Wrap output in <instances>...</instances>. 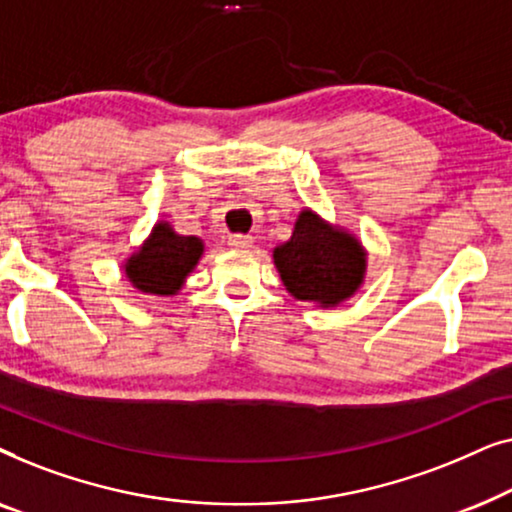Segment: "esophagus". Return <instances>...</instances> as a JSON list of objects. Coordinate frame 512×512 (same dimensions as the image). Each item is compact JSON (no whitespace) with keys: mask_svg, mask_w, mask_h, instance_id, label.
<instances>
[{"mask_svg":"<svg viewBox=\"0 0 512 512\" xmlns=\"http://www.w3.org/2000/svg\"><path fill=\"white\" fill-rule=\"evenodd\" d=\"M228 244L233 249H249L251 244H254V240H251L249 235H230L228 237Z\"/></svg>","mask_w":512,"mask_h":512,"instance_id":"34e87169","label":"esophagus"}]
</instances>
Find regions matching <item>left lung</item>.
<instances>
[{
  "label": "left lung",
  "instance_id": "obj_1",
  "mask_svg": "<svg viewBox=\"0 0 512 512\" xmlns=\"http://www.w3.org/2000/svg\"><path fill=\"white\" fill-rule=\"evenodd\" d=\"M275 265L286 291L298 300L331 307L354 296L366 272V251L345 230L328 226L305 209L289 242L275 249Z\"/></svg>",
  "mask_w": 512,
  "mask_h": 512
}]
</instances>
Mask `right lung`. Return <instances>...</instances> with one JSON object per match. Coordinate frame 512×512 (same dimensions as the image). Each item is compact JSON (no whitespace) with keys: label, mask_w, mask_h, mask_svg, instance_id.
Returning a JSON list of instances; mask_svg holds the SVG:
<instances>
[{"label":"right lung","mask_w":512,"mask_h":512,"mask_svg":"<svg viewBox=\"0 0 512 512\" xmlns=\"http://www.w3.org/2000/svg\"><path fill=\"white\" fill-rule=\"evenodd\" d=\"M202 256V240L177 235L170 223H156L144 247L125 263V275L139 291L153 296H172L181 289Z\"/></svg>","instance_id":"1"}]
</instances>
